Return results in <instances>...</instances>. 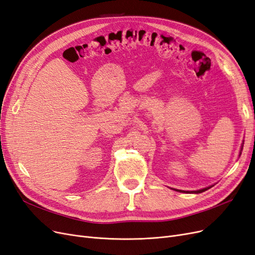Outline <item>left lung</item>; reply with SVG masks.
I'll use <instances>...</instances> for the list:
<instances>
[{
    "label": "left lung",
    "mask_w": 255,
    "mask_h": 255,
    "mask_svg": "<svg viewBox=\"0 0 255 255\" xmlns=\"http://www.w3.org/2000/svg\"><path fill=\"white\" fill-rule=\"evenodd\" d=\"M243 146H244V141H243V143H242V147H241L240 156H241V154H242V151H243ZM211 187H212V186L207 187V188H204V189H200V190H197V191H182V190H177V189H174V190H175V191H177V192H182V193H194V194H198V193H203V192L207 191L208 189H210V188H211Z\"/></svg>",
    "instance_id": "1"
}]
</instances>
